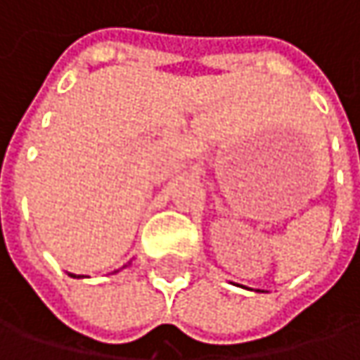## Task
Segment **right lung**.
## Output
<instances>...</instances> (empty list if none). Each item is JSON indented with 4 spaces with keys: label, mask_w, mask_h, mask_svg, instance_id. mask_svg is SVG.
Listing matches in <instances>:
<instances>
[{
    "label": "right lung",
    "mask_w": 360,
    "mask_h": 360,
    "mask_svg": "<svg viewBox=\"0 0 360 360\" xmlns=\"http://www.w3.org/2000/svg\"><path fill=\"white\" fill-rule=\"evenodd\" d=\"M130 264V263H128ZM69 275H71V277H75V279H81V277H83V275H73V273H69Z\"/></svg>",
    "instance_id": "obj_1"
}]
</instances>
